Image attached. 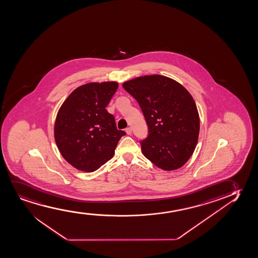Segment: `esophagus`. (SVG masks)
<instances>
[{
  "label": "esophagus",
  "instance_id": "1",
  "mask_svg": "<svg viewBox=\"0 0 258 258\" xmlns=\"http://www.w3.org/2000/svg\"><path fill=\"white\" fill-rule=\"evenodd\" d=\"M125 133H126V134H128V135H132V128H126V129H125Z\"/></svg>",
  "mask_w": 258,
  "mask_h": 258
}]
</instances>
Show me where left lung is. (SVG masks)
I'll use <instances>...</instances> for the list:
<instances>
[{
  "instance_id": "8db88e82",
  "label": "left lung",
  "mask_w": 258,
  "mask_h": 258,
  "mask_svg": "<svg viewBox=\"0 0 258 258\" xmlns=\"http://www.w3.org/2000/svg\"><path fill=\"white\" fill-rule=\"evenodd\" d=\"M123 87L137 100L148 125V137L141 142L144 156L165 171L184 166L200 132L199 113L189 92L161 75L131 79Z\"/></svg>"
}]
</instances>
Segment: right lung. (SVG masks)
<instances>
[{
    "mask_svg": "<svg viewBox=\"0 0 258 258\" xmlns=\"http://www.w3.org/2000/svg\"><path fill=\"white\" fill-rule=\"evenodd\" d=\"M117 82L89 83L75 89L59 108L54 137L63 159L77 169L94 172L111 160L125 133L105 107Z\"/></svg>",
    "mask_w": 258,
    "mask_h": 258,
    "instance_id": "obj_1",
    "label": "right lung"
}]
</instances>
